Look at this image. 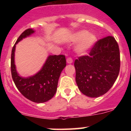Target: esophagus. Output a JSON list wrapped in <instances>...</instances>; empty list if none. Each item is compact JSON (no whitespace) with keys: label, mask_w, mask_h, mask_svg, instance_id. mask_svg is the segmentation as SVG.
I'll list each match as a JSON object with an SVG mask.
<instances>
[{"label":"esophagus","mask_w":131,"mask_h":131,"mask_svg":"<svg viewBox=\"0 0 131 131\" xmlns=\"http://www.w3.org/2000/svg\"><path fill=\"white\" fill-rule=\"evenodd\" d=\"M67 63H68V64H71V63H73V59H72L71 58H68L67 59Z\"/></svg>","instance_id":"1"}]
</instances>
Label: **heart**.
I'll list each match as a JSON object with an SVG mask.
<instances>
[{"label": "heart", "mask_w": 131, "mask_h": 131, "mask_svg": "<svg viewBox=\"0 0 131 131\" xmlns=\"http://www.w3.org/2000/svg\"><path fill=\"white\" fill-rule=\"evenodd\" d=\"M73 42H80L76 47V51L79 54H85L92 48L97 41V37L88 30H82L77 31L71 37Z\"/></svg>", "instance_id": "obj_1"}]
</instances>
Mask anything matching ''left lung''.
<instances>
[{
	"mask_svg": "<svg viewBox=\"0 0 131 131\" xmlns=\"http://www.w3.org/2000/svg\"><path fill=\"white\" fill-rule=\"evenodd\" d=\"M120 65L119 48L115 38L108 36L100 39L88 56L75 61V80L79 90L91 97L105 94L117 80Z\"/></svg>",
	"mask_w": 131,
	"mask_h": 131,
	"instance_id": "1",
	"label": "left lung"
}]
</instances>
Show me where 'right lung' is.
Segmentation results:
<instances>
[{
    "label": "right lung",
    "instance_id": "right-lung-1",
    "mask_svg": "<svg viewBox=\"0 0 131 131\" xmlns=\"http://www.w3.org/2000/svg\"><path fill=\"white\" fill-rule=\"evenodd\" d=\"M34 33V29H27L18 37L12 49L10 69L13 80L19 92L28 100L41 103L49 101L54 96L60 74L67 64L63 55H49L41 69L35 75L28 77L19 75L14 61L16 46Z\"/></svg>",
    "mask_w": 131,
    "mask_h": 131
}]
</instances>
